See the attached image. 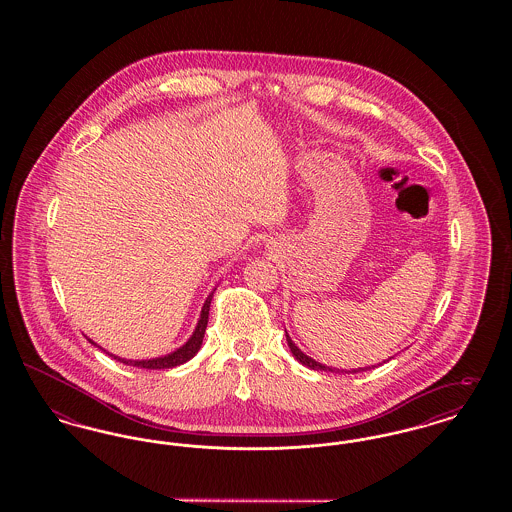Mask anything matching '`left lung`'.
I'll list each match as a JSON object with an SVG mask.
<instances>
[{"mask_svg":"<svg viewBox=\"0 0 512 512\" xmlns=\"http://www.w3.org/2000/svg\"><path fill=\"white\" fill-rule=\"evenodd\" d=\"M286 340H288V345H290V349H292L293 357L301 363V365L309 366V368H313V370H330L332 372V368L330 366H324L320 365V363H317L315 359H311V357H307L295 343H293L292 340H290V336L286 334ZM361 370V368H359ZM359 370H355V372H359ZM363 370H366V368H363Z\"/></svg>","mask_w":512,"mask_h":512,"instance_id":"8db88e82","label":"left lung"}]
</instances>
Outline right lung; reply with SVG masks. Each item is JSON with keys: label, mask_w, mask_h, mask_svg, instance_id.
<instances>
[{"label": "right lung", "mask_w": 512, "mask_h": 512, "mask_svg": "<svg viewBox=\"0 0 512 512\" xmlns=\"http://www.w3.org/2000/svg\"><path fill=\"white\" fill-rule=\"evenodd\" d=\"M211 299H213V293L205 299L203 303V309H201V317L197 322V328H195L192 338L186 341L180 349H176L171 355H165V357H159V359H149V361H126V359H119V357H113L117 361H121L124 365L138 366V368H147V370H159V368H174V366L184 365L186 361H190L194 357L195 353L199 351L201 343H203V336H205V328H207V322H209V307H211ZM94 343V341H92Z\"/></svg>", "instance_id": "right-lung-1"}]
</instances>
